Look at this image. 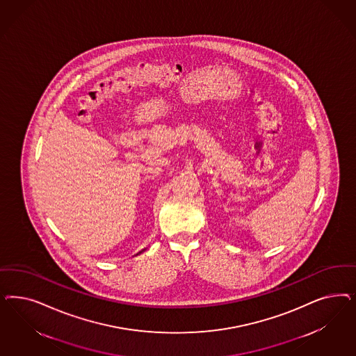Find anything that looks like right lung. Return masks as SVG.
<instances>
[{"label":"right lung","instance_id":"right-lung-1","mask_svg":"<svg viewBox=\"0 0 356 356\" xmlns=\"http://www.w3.org/2000/svg\"><path fill=\"white\" fill-rule=\"evenodd\" d=\"M145 250V249H144ZM144 250H141V252H138V254H141V252H144Z\"/></svg>","mask_w":356,"mask_h":356}]
</instances>
